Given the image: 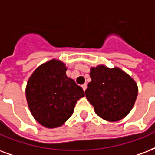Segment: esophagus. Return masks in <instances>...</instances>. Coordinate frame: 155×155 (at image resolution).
<instances>
[{"mask_svg":"<svg viewBox=\"0 0 155 155\" xmlns=\"http://www.w3.org/2000/svg\"><path fill=\"white\" fill-rule=\"evenodd\" d=\"M82 88L83 89H84V91H85L86 88H87V84H84L82 85Z\"/></svg>","mask_w":155,"mask_h":155,"instance_id":"esophagus-1","label":"esophagus"}]
</instances>
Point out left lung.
I'll return each mask as SVG.
<instances>
[{"mask_svg":"<svg viewBox=\"0 0 155 155\" xmlns=\"http://www.w3.org/2000/svg\"><path fill=\"white\" fill-rule=\"evenodd\" d=\"M90 77L85 96L96 114L110 122L124 119L137 97L135 81L120 68L110 69L102 65L91 68Z\"/></svg>","mask_w":155,"mask_h":155,"instance_id":"left-lung-1","label":"left lung"}]
</instances>
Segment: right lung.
<instances>
[{"label":"right lung","instance_id":"1","mask_svg":"<svg viewBox=\"0 0 155 155\" xmlns=\"http://www.w3.org/2000/svg\"><path fill=\"white\" fill-rule=\"evenodd\" d=\"M67 67L58 60L41 65L28 80L26 97L35 120L49 128L62 126L84 97L83 88L66 75Z\"/></svg>","mask_w":155,"mask_h":155}]
</instances>
